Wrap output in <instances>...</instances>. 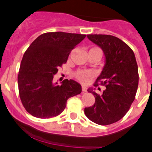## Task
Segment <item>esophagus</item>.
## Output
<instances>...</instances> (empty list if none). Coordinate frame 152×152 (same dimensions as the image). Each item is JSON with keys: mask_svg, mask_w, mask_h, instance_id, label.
I'll return each instance as SVG.
<instances>
[{"mask_svg": "<svg viewBox=\"0 0 152 152\" xmlns=\"http://www.w3.org/2000/svg\"><path fill=\"white\" fill-rule=\"evenodd\" d=\"M86 88L85 86H82V91L83 92H86Z\"/></svg>", "mask_w": 152, "mask_h": 152, "instance_id": "esophagus-1", "label": "esophagus"}]
</instances>
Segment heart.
Instances as JSON below:
<instances>
[{
    "label": "heart",
    "instance_id": "obj_1",
    "mask_svg": "<svg viewBox=\"0 0 152 152\" xmlns=\"http://www.w3.org/2000/svg\"><path fill=\"white\" fill-rule=\"evenodd\" d=\"M90 51H96V52H98L100 53V57L102 55V52L99 48H93V49H90ZM92 75V72L90 71H83V70H79V71L76 72L75 76L76 77V78L77 80H79L81 83H86L88 80V78L89 77Z\"/></svg>",
    "mask_w": 152,
    "mask_h": 152
}]
</instances>
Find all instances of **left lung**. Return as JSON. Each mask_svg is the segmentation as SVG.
I'll use <instances>...</instances> for the list:
<instances>
[{
    "instance_id": "left-lung-1",
    "label": "left lung",
    "mask_w": 152,
    "mask_h": 152,
    "mask_svg": "<svg viewBox=\"0 0 152 152\" xmlns=\"http://www.w3.org/2000/svg\"><path fill=\"white\" fill-rule=\"evenodd\" d=\"M87 37L100 47L105 55V65L94 86H106L103 94L92 93L95 103L85 108L90 121L106 126L120 121L127 113L135 98L138 87V67L132 49L118 37L108 34H88Z\"/></svg>"
}]
</instances>
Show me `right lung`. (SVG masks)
<instances>
[{
  "instance_id": "add662e5",
  "label": "right lung",
  "mask_w": 152,
  "mask_h": 152,
  "mask_svg": "<svg viewBox=\"0 0 152 152\" xmlns=\"http://www.w3.org/2000/svg\"><path fill=\"white\" fill-rule=\"evenodd\" d=\"M86 34L63 31L38 36L23 55L18 76L19 94L25 109L37 118H50L65 109L69 97L81 93L80 84L66 79L53 82L58 68Z\"/></svg>"
}]
</instances>
